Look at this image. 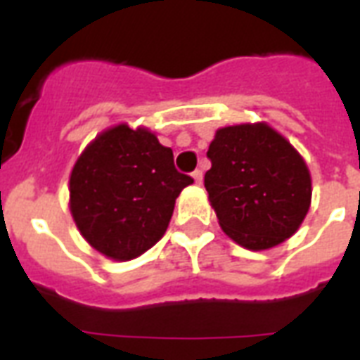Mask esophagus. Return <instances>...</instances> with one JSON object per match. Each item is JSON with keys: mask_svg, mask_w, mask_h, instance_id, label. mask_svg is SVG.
<instances>
[{"mask_svg": "<svg viewBox=\"0 0 360 360\" xmlns=\"http://www.w3.org/2000/svg\"><path fill=\"white\" fill-rule=\"evenodd\" d=\"M192 177H194V181H196V185H202L203 172L202 169H196V172H192Z\"/></svg>", "mask_w": 360, "mask_h": 360, "instance_id": "34e87169", "label": "esophagus"}]
</instances>
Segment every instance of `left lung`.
Masks as SVG:
<instances>
[{
	"label": "left lung",
	"mask_w": 360,
	"mask_h": 360,
	"mask_svg": "<svg viewBox=\"0 0 360 360\" xmlns=\"http://www.w3.org/2000/svg\"><path fill=\"white\" fill-rule=\"evenodd\" d=\"M205 191L226 236L248 250L290 239L312 202L304 158L267 123H240L214 132Z\"/></svg>",
	"instance_id": "8db88e82"
}]
</instances>
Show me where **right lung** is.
<instances>
[{"instance_id": "1", "label": "right lung", "mask_w": 360, "mask_h": 360, "mask_svg": "<svg viewBox=\"0 0 360 360\" xmlns=\"http://www.w3.org/2000/svg\"><path fill=\"white\" fill-rule=\"evenodd\" d=\"M192 183L151 130L120 123L97 134L75 162L70 214L95 250L129 262L162 239L175 200Z\"/></svg>"}]
</instances>
